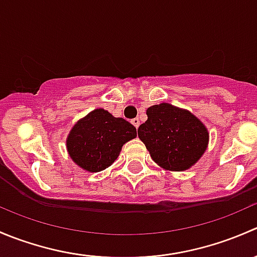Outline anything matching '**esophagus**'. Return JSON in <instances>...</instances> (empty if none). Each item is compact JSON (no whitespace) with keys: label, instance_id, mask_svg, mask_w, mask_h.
I'll return each mask as SVG.
<instances>
[{"label":"esophagus","instance_id":"34e87169","mask_svg":"<svg viewBox=\"0 0 257 257\" xmlns=\"http://www.w3.org/2000/svg\"><path fill=\"white\" fill-rule=\"evenodd\" d=\"M132 124H133V125L136 126V128H138L139 124H141V121H139L138 118H134V119H132Z\"/></svg>","mask_w":257,"mask_h":257}]
</instances>
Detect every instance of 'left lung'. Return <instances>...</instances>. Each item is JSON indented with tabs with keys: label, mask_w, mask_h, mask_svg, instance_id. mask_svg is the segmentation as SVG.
<instances>
[{
	"label": "left lung",
	"mask_w": 257,
	"mask_h": 257,
	"mask_svg": "<svg viewBox=\"0 0 257 257\" xmlns=\"http://www.w3.org/2000/svg\"><path fill=\"white\" fill-rule=\"evenodd\" d=\"M147 115L138 136L152 159L163 169L183 172L193 167L205 153L208 129L189 110L160 103L148 108Z\"/></svg>",
	"instance_id": "left-lung-1"
}]
</instances>
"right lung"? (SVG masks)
Here are the masks:
<instances>
[{
    "label": "right lung",
    "instance_id": "add662e5",
    "mask_svg": "<svg viewBox=\"0 0 257 257\" xmlns=\"http://www.w3.org/2000/svg\"><path fill=\"white\" fill-rule=\"evenodd\" d=\"M136 137V126L99 108L74 124L67 138V150L82 169L98 173L110 167L123 144Z\"/></svg>",
    "mask_w": 257,
    "mask_h": 257
}]
</instances>
